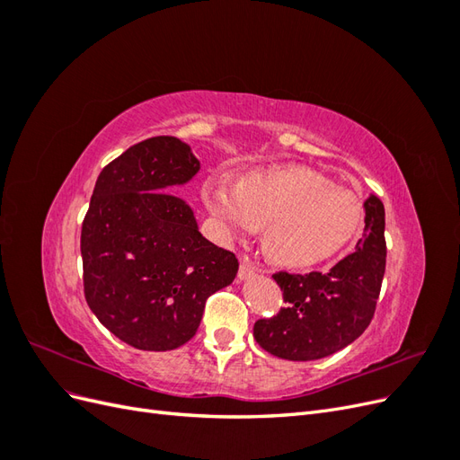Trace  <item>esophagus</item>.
Returning <instances> with one entry per match:
<instances>
[{
    "instance_id": "obj_1",
    "label": "esophagus",
    "mask_w": 460,
    "mask_h": 460,
    "mask_svg": "<svg viewBox=\"0 0 460 460\" xmlns=\"http://www.w3.org/2000/svg\"><path fill=\"white\" fill-rule=\"evenodd\" d=\"M257 272H261V269L257 267V264H253L247 257H243L242 262H240V272H238L240 280H247V278H252Z\"/></svg>"
}]
</instances>
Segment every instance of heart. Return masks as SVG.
Listing matches in <instances>:
<instances>
[{"label":"heart","mask_w":460,"mask_h":460,"mask_svg":"<svg viewBox=\"0 0 460 460\" xmlns=\"http://www.w3.org/2000/svg\"><path fill=\"white\" fill-rule=\"evenodd\" d=\"M203 205L225 238L262 226V247L282 267H314L340 255L365 226V203L307 166H269L232 184L208 176Z\"/></svg>","instance_id":"heart-1"}]
</instances>
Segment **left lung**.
<instances>
[{"label": "left lung", "mask_w": 460, "mask_h": 460, "mask_svg": "<svg viewBox=\"0 0 460 460\" xmlns=\"http://www.w3.org/2000/svg\"><path fill=\"white\" fill-rule=\"evenodd\" d=\"M384 228V203L370 196L365 201V234L351 255L328 272L272 276L284 291L286 307L253 326L264 351L288 360L324 358L368 328L385 272Z\"/></svg>", "instance_id": "8db88e82"}]
</instances>
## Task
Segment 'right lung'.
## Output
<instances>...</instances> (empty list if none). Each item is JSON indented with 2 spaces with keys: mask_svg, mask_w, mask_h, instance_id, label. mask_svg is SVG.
<instances>
[{
  "mask_svg": "<svg viewBox=\"0 0 460 460\" xmlns=\"http://www.w3.org/2000/svg\"><path fill=\"white\" fill-rule=\"evenodd\" d=\"M191 147L155 136L109 163L82 222L84 296L97 320L142 351H171L199 328L205 301L238 259L205 240L191 207L163 190L199 172Z\"/></svg>",
  "mask_w": 460,
  "mask_h": 460,
  "instance_id": "1",
  "label": "right lung"
}]
</instances>
